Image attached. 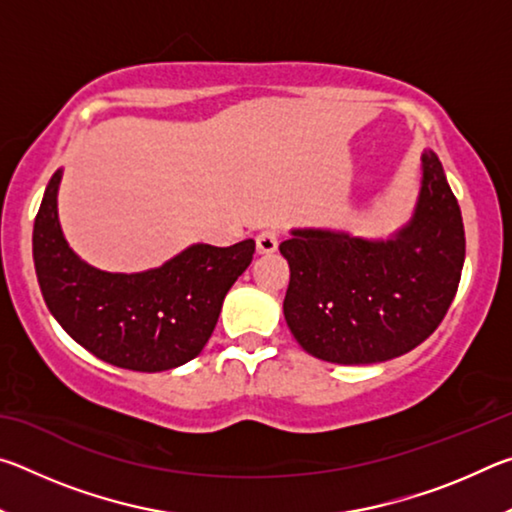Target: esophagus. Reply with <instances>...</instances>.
Here are the masks:
<instances>
[{"instance_id":"1","label":"esophagus","mask_w":512,"mask_h":512,"mask_svg":"<svg viewBox=\"0 0 512 512\" xmlns=\"http://www.w3.org/2000/svg\"><path fill=\"white\" fill-rule=\"evenodd\" d=\"M277 250V232L275 230H262L257 235V253L271 255Z\"/></svg>"}]
</instances>
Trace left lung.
Masks as SVG:
<instances>
[{
  "label": "left lung",
  "instance_id": "1",
  "mask_svg": "<svg viewBox=\"0 0 512 512\" xmlns=\"http://www.w3.org/2000/svg\"><path fill=\"white\" fill-rule=\"evenodd\" d=\"M291 280L284 318L311 357L388 361L429 339L456 296L465 262L461 207L433 151L411 221L388 239L291 230L280 244Z\"/></svg>",
  "mask_w": 512,
  "mask_h": 512
}]
</instances>
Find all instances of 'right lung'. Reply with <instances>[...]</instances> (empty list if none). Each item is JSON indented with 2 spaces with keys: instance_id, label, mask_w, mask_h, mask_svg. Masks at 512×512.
<instances>
[{
  "instance_id": "obj_1",
  "label": "right lung",
  "mask_w": 512,
  "mask_h": 512,
  "mask_svg": "<svg viewBox=\"0 0 512 512\" xmlns=\"http://www.w3.org/2000/svg\"><path fill=\"white\" fill-rule=\"evenodd\" d=\"M60 176V169L51 176L33 223L38 284L60 327L94 357L126 370L160 372L198 357L225 293L253 262L255 241L194 244L144 273L99 271L69 248L60 230Z\"/></svg>"
}]
</instances>
